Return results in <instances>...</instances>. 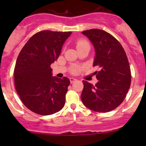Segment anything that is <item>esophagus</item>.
<instances>
[{"mask_svg": "<svg viewBox=\"0 0 146 146\" xmlns=\"http://www.w3.org/2000/svg\"><path fill=\"white\" fill-rule=\"evenodd\" d=\"M76 80H77V79L74 78H70V83H73V82H74L75 81H76Z\"/></svg>", "mask_w": 146, "mask_h": 146, "instance_id": "1", "label": "esophagus"}]
</instances>
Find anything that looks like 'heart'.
Wrapping results in <instances>:
<instances>
[{"instance_id": "b5f03b06", "label": "heart", "mask_w": 146, "mask_h": 146, "mask_svg": "<svg viewBox=\"0 0 146 146\" xmlns=\"http://www.w3.org/2000/svg\"><path fill=\"white\" fill-rule=\"evenodd\" d=\"M85 45H90L88 41H86L85 39H80L76 42V47H77L78 49ZM79 71H80V68L78 67H74L71 69V72L73 73H78Z\"/></svg>"}]
</instances>
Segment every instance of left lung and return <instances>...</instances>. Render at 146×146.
<instances>
[{"instance_id": "obj_1", "label": "left lung", "mask_w": 146, "mask_h": 146, "mask_svg": "<svg viewBox=\"0 0 146 146\" xmlns=\"http://www.w3.org/2000/svg\"><path fill=\"white\" fill-rule=\"evenodd\" d=\"M95 47L93 66L98 82L93 85L83 80L81 100L85 107L97 112H108L119 107L131 85V74L126 52L115 37L98 29L82 32Z\"/></svg>"}]
</instances>
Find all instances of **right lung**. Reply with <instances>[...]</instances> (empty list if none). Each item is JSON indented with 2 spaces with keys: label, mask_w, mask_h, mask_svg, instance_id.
I'll list each match as a JSON object with an SVG mask.
<instances>
[{
  "label": "right lung",
  "mask_w": 146,
  "mask_h": 146,
  "mask_svg": "<svg viewBox=\"0 0 146 146\" xmlns=\"http://www.w3.org/2000/svg\"><path fill=\"white\" fill-rule=\"evenodd\" d=\"M71 33L40 31L19 54L14 69L15 87L24 105L36 114L51 115L64 107L70 80L52 77L51 64L58 59Z\"/></svg>",
  "instance_id": "1"
}]
</instances>
